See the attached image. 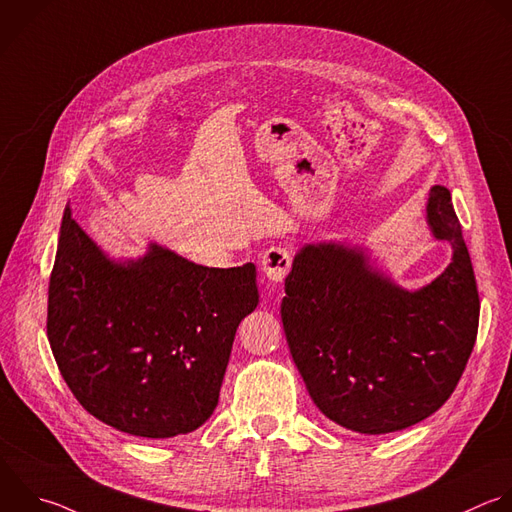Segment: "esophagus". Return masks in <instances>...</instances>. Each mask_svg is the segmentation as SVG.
<instances>
[{"label": "esophagus", "mask_w": 512, "mask_h": 512, "mask_svg": "<svg viewBox=\"0 0 512 512\" xmlns=\"http://www.w3.org/2000/svg\"><path fill=\"white\" fill-rule=\"evenodd\" d=\"M261 269L273 283H281L291 269V255L285 247H271L261 257Z\"/></svg>", "instance_id": "obj_1"}]
</instances>
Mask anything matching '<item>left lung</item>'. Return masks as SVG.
<instances>
[{"label":"left lung","mask_w":512,"mask_h":512,"mask_svg":"<svg viewBox=\"0 0 512 512\" xmlns=\"http://www.w3.org/2000/svg\"><path fill=\"white\" fill-rule=\"evenodd\" d=\"M426 225L452 261L424 287L404 289L344 241L305 243L285 277L291 358L313 404L346 430L390 434L432 416L472 354L480 301L446 187L430 189Z\"/></svg>","instance_id":"left-lung-1"}]
</instances>
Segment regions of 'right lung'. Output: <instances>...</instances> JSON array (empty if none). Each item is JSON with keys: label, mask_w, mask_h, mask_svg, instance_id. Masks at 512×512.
Instances as JSON below:
<instances>
[{"label": "right lung", "mask_w": 512, "mask_h": 512, "mask_svg": "<svg viewBox=\"0 0 512 512\" xmlns=\"http://www.w3.org/2000/svg\"><path fill=\"white\" fill-rule=\"evenodd\" d=\"M259 303L253 263L205 267L158 243L112 259L64 211L48 289L62 378L100 422L142 438L203 426L239 323Z\"/></svg>", "instance_id": "add662e5"}]
</instances>
